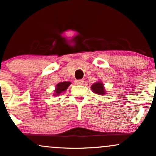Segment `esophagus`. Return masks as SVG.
Wrapping results in <instances>:
<instances>
[{
	"label": "esophagus",
	"instance_id": "obj_1",
	"mask_svg": "<svg viewBox=\"0 0 156 156\" xmlns=\"http://www.w3.org/2000/svg\"><path fill=\"white\" fill-rule=\"evenodd\" d=\"M75 83H76V84H77V85H82L84 83V80L80 79V80H76V81H75Z\"/></svg>",
	"mask_w": 156,
	"mask_h": 156
}]
</instances>
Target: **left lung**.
<instances>
[{"mask_svg":"<svg viewBox=\"0 0 156 156\" xmlns=\"http://www.w3.org/2000/svg\"><path fill=\"white\" fill-rule=\"evenodd\" d=\"M91 89H92L93 92L99 94V95H104V94H105L104 86H103V83L101 81L96 82V83L92 84L91 86Z\"/></svg>","mask_w":156,"mask_h":156,"instance_id":"obj_1","label":"left lung"}]
</instances>
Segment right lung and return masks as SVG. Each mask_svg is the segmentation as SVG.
<instances>
[{
  "label": "right lung",
  "instance_id": "add662e5",
  "mask_svg": "<svg viewBox=\"0 0 156 156\" xmlns=\"http://www.w3.org/2000/svg\"><path fill=\"white\" fill-rule=\"evenodd\" d=\"M71 83L70 82H61V83H58L55 86V94L54 96H58L61 93H62L64 91H66L69 86L70 85Z\"/></svg>",
  "mask_w": 156,
  "mask_h": 156
}]
</instances>
